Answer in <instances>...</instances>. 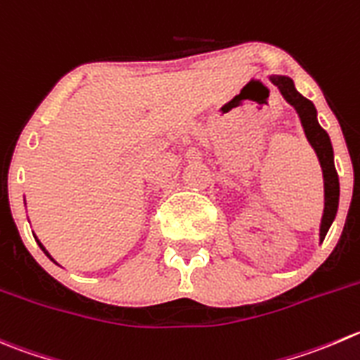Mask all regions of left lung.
<instances>
[{"mask_svg":"<svg viewBox=\"0 0 360 360\" xmlns=\"http://www.w3.org/2000/svg\"><path fill=\"white\" fill-rule=\"evenodd\" d=\"M271 82L280 89L283 98L297 110L306 137H308L309 144L313 146L320 160V167H322L323 172V191H326L323 216L322 223H320V240H323L327 232H329L330 225H333L334 218H336L338 204H340V179H338L336 167H334L333 144H330L327 131L319 124L315 105L295 89L294 80L290 77L273 75L271 77Z\"/></svg>","mask_w":360,"mask_h":360,"instance_id":"8db88e82","label":"left lung"}]
</instances>
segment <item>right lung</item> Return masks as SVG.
Returning a JSON list of instances; mask_svg holds the SVG:
<instances>
[{
	"mask_svg": "<svg viewBox=\"0 0 360 360\" xmlns=\"http://www.w3.org/2000/svg\"><path fill=\"white\" fill-rule=\"evenodd\" d=\"M37 243H38V246H40V248H41V250H44V253H45V255H47V257H49V258H51V260H52V262H54V258H52V257H51V255H49V251H47V250H45V248H44V244H41V243H40V240H38V239H37Z\"/></svg>",
	"mask_w": 360,
	"mask_h": 360,
	"instance_id": "add662e5",
	"label": "right lung"
}]
</instances>
